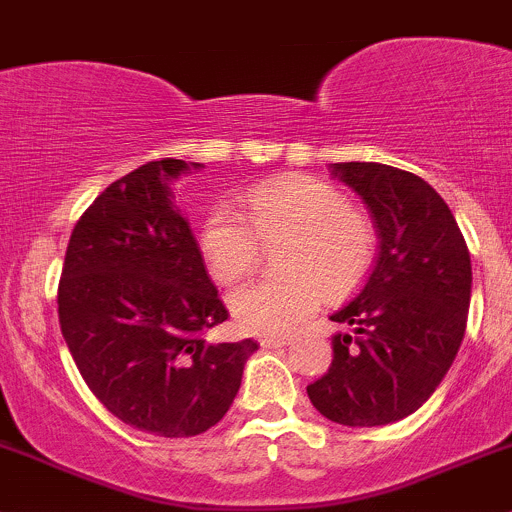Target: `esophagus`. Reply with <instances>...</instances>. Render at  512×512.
Masks as SVG:
<instances>
[{"label": "esophagus", "mask_w": 512, "mask_h": 512, "mask_svg": "<svg viewBox=\"0 0 512 512\" xmlns=\"http://www.w3.org/2000/svg\"><path fill=\"white\" fill-rule=\"evenodd\" d=\"M292 342V337H262L260 347L262 349H277V347H287Z\"/></svg>", "instance_id": "obj_1"}]
</instances>
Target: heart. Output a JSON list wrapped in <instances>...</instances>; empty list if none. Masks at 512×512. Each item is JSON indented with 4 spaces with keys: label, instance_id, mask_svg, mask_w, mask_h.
I'll return each instance as SVG.
<instances>
[{
    "label": "heart",
    "instance_id": "1",
    "mask_svg": "<svg viewBox=\"0 0 512 512\" xmlns=\"http://www.w3.org/2000/svg\"><path fill=\"white\" fill-rule=\"evenodd\" d=\"M240 208L242 215L215 208L200 230V255L213 280L235 285L255 270L260 242L289 240L280 262L287 277L250 282L227 299L242 332H289L317 312L324 294H352L374 262V227L342 190L312 175L255 185Z\"/></svg>",
    "mask_w": 512,
    "mask_h": 512
}]
</instances>
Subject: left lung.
Wrapping results in <instances>:
<instances>
[{
    "label": "left lung",
    "mask_w": 512,
    "mask_h": 512,
    "mask_svg": "<svg viewBox=\"0 0 512 512\" xmlns=\"http://www.w3.org/2000/svg\"><path fill=\"white\" fill-rule=\"evenodd\" d=\"M369 208L379 235L374 270L332 322L327 374L307 386L314 409L342 426H384L414 414L451 369L471 304V255L441 195L409 170L332 163Z\"/></svg>",
    "instance_id": "1"
}]
</instances>
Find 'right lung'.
Returning a JSON list of instances; mask_svg holds the SVG:
<instances>
[{"label": "right lung", "instance_id": "obj_1", "mask_svg": "<svg viewBox=\"0 0 512 512\" xmlns=\"http://www.w3.org/2000/svg\"><path fill=\"white\" fill-rule=\"evenodd\" d=\"M200 163L163 158L108 185L76 223L59 324L94 396L138 431L198 436L227 414L257 342H208L227 319L170 183Z\"/></svg>", "mask_w": 512, "mask_h": 512}]
</instances>
